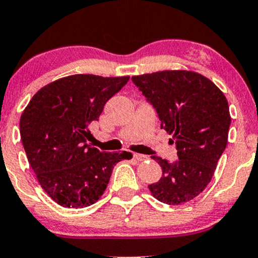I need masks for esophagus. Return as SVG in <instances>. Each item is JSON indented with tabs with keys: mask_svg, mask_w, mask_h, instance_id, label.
<instances>
[{
	"mask_svg": "<svg viewBox=\"0 0 258 258\" xmlns=\"http://www.w3.org/2000/svg\"><path fill=\"white\" fill-rule=\"evenodd\" d=\"M133 158L137 160V161H146V160L148 159V156L147 155H143V154L135 153V154H133Z\"/></svg>",
	"mask_w": 258,
	"mask_h": 258,
	"instance_id": "34e87169",
	"label": "esophagus"
}]
</instances>
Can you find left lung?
Segmentation results:
<instances>
[{
	"mask_svg": "<svg viewBox=\"0 0 258 258\" xmlns=\"http://www.w3.org/2000/svg\"><path fill=\"white\" fill-rule=\"evenodd\" d=\"M154 105L161 127L172 136L178 159L153 155L162 176L148 185L155 199L180 205L197 198L211 182L228 143L230 126L226 96L206 76L191 70H162L132 76Z\"/></svg>",
	"mask_w": 258,
	"mask_h": 258,
	"instance_id": "obj_1",
	"label": "left lung"
}]
</instances>
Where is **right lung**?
<instances>
[{
    "label": "right lung",
    "mask_w": 258,
    "mask_h": 258,
    "mask_svg": "<svg viewBox=\"0 0 258 258\" xmlns=\"http://www.w3.org/2000/svg\"><path fill=\"white\" fill-rule=\"evenodd\" d=\"M130 76L76 74L43 86L20 116V138L41 188L58 205L81 209L104 194L112 168L127 153L87 144L92 121Z\"/></svg>",
    "instance_id": "add662e5"
}]
</instances>
